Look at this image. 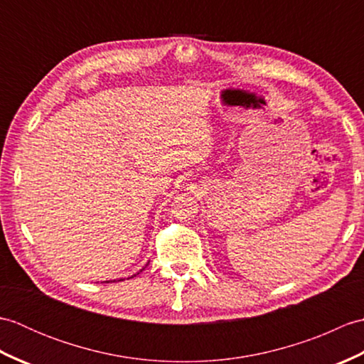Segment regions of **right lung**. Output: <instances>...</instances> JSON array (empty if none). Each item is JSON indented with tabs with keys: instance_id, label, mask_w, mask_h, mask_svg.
<instances>
[{
	"instance_id": "obj_1",
	"label": "right lung",
	"mask_w": 364,
	"mask_h": 364,
	"mask_svg": "<svg viewBox=\"0 0 364 364\" xmlns=\"http://www.w3.org/2000/svg\"><path fill=\"white\" fill-rule=\"evenodd\" d=\"M146 264H149V262H146ZM146 264H145V266H146ZM144 269H145V267H142V269H141V270H139V272H142V270H144ZM139 272H136V274H133V275H131V277H128V278H133V277H136V275H137V274H139ZM122 280H123V278H120V280H119V282H122ZM109 282H112V280H107V282H105V283H109ZM114 282H115V280H114Z\"/></svg>"
}]
</instances>
